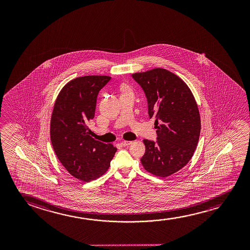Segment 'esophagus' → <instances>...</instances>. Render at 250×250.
I'll list each match as a JSON object with an SVG mask.
<instances>
[{"instance_id":"obj_1","label":"esophagus","mask_w":250,"mask_h":250,"mask_svg":"<svg viewBox=\"0 0 250 250\" xmlns=\"http://www.w3.org/2000/svg\"><path fill=\"white\" fill-rule=\"evenodd\" d=\"M131 144H132V142H130V141H122L121 142L122 146H128V145H130Z\"/></svg>"}]
</instances>
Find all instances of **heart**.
Wrapping results in <instances>:
<instances>
[{"mask_svg":"<svg viewBox=\"0 0 250 250\" xmlns=\"http://www.w3.org/2000/svg\"><path fill=\"white\" fill-rule=\"evenodd\" d=\"M124 90H128V89H127L126 88H124Z\"/></svg>","mask_w":250,"mask_h":250,"instance_id":"obj_1","label":"heart"}]
</instances>
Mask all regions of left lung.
<instances>
[{
    "label": "left lung",
    "mask_w": 250,
    "mask_h": 250,
    "mask_svg": "<svg viewBox=\"0 0 250 250\" xmlns=\"http://www.w3.org/2000/svg\"><path fill=\"white\" fill-rule=\"evenodd\" d=\"M133 78L144 89L149 118L155 119L157 142L144 139L141 162L151 174L166 178L190 161L201 132L195 97L179 77L163 68L137 72Z\"/></svg>",
    "instance_id": "obj_1"
}]
</instances>
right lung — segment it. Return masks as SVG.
I'll return each instance as SVG.
<instances>
[{"label":"right lung","mask_w":250,"mask_h":250,"mask_svg":"<svg viewBox=\"0 0 250 250\" xmlns=\"http://www.w3.org/2000/svg\"><path fill=\"white\" fill-rule=\"evenodd\" d=\"M109 76L79 77L59 93L50 121V138L55 154L74 178L89 182L102 177L117 151L89 136V120L95 116L96 99Z\"/></svg>","instance_id":"1"}]
</instances>
